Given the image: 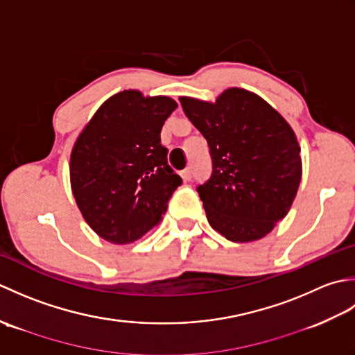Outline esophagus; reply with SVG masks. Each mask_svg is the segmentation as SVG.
<instances>
[{"instance_id": "obj_1", "label": "esophagus", "mask_w": 355, "mask_h": 355, "mask_svg": "<svg viewBox=\"0 0 355 355\" xmlns=\"http://www.w3.org/2000/svg\"><path fill=\"white\" fill-rule=\"evenodd\" d=\"M182 178L184 180V182H189V180L192 178V169L191 168H186L182 171Z\"/></svg>"}]
</instances>
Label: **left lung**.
<instances>
[{"label": "left lung", "instance_id": "obj_1", "mask_svg": "<svg viewBox=\"0 0 355 355\" xmlns=\"http://www.w3.org/2000/svg\"><path fill=\"white\" fill-rule=\"evenodd\" d=\"M180 102L212 157V175L197 189L209 224L233 243L268 235L288 214L302 178L293 128L244 88L224 89L215 102L186 96Z\"/></svg>", "mask_w": 355, "mask_h": 355}]
</instances>
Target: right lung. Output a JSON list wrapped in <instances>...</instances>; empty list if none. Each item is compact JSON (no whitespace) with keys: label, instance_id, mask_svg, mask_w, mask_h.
I'll return each mask as SVG.
<instances>
[{"label":"right lung","instance_id":"right-lung-1","mask_svg":"<svg viewBox=\"0 0 355 355\" xmlns=\"http://www.w3.org/2000/svg\"><path fill=\"white\" fill-rule=\"evenodd\" d=\"M177 108L168 96L125 89L94 112L70 155L73 197L84 220L112 244H130L157 224L183 180L160 143Z\"/></svg>","mask_w":355,"mask_h":355}]
</instances>
